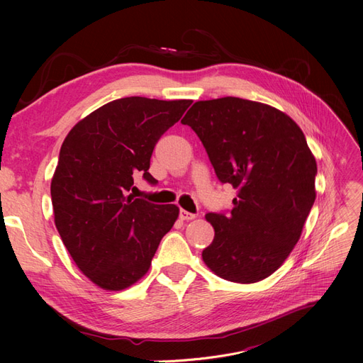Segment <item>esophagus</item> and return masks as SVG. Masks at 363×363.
Masks as SVG:
<instances>
[{"label": "esophagus", "instance_id": "obj_1", "mask_svg": "<svg viewBox=\"0 0 363 363\" xmlns=\"http://www.w3.org/2000/svg\"><path fill=\"white\" fill-rule=\"evenodd\" d=\"M195 218H196L195 213L180 211V219H183V221H192V219H195Z\"/></svg>", "mask_w": 363, "mask_h": 363}]
</instances>
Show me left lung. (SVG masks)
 Returning <instances> with one entry per match:
<instances>
[{"instance_id":"8db88e82","label":"left lung","mask_w":363,"mask_h":363,"mask_svg":"<svg viewBox=\"0 0 363 363\" xmlns=\"http://www.w3.org/2000/svg\"><path fill=\"white\" fill-rule=\"evenodd\" d=\"M182 123L238 194L227 216L206 215L215 238L204 263L235 283L269 277L298 242L316 196V162L301 128L276 107L236 96L196 101Z\"/></svg>"}]
</instances>
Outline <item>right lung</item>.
I'll return each mask as SVG.
<instances>
[{"instance_id": "1", "label": "right lung", "mask_w": 363, "mask_h": 363, "mask_svg": "<svg viewBox=\"0 0 363 363\" xmlns=\"http://www.w3.org/2000/svg\"><path fill=\"white\" fill-rule=\"evenodd\" d=\"M191 100L127 96L77 123L65 138L51 180L54 223L75 265L96 286L123 291L150 269L162 238L179 218L175 204L135 199L160 136Z\"/></svg>"}]
</instances>
